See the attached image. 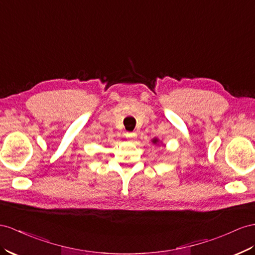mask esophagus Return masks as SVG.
<instances>
[{
    "label": "esophagus",
    "instance_id": "esophagus-1",
    "mask_svg": "<svg viewBox=\"0 0 255 255\" xmlns=\"http://www.w3.org/2000/svg\"><path fill=\"white\" fill-rule=\"evenodd\" d=\"M126 138H127L128 141L133 142L135 140V138H136V133L135 132H127L126 133Z\"/></svg>",
    "mask_w": 255,
    "mask_h": 255
}]
</instances>
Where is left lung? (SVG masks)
Masks as SVG:
<instances>
[{"label":"left lung","instance_id":"obj_1","mask_svg":"<svg viewBox=\"0 0 255 255\" xmlns=\"http://www.w3.org/2000/svg\"><path fill=\"white\" fill-rule=\"evenodd\" d=\"M152 143L154 145H158V144H162V142H160L159 141V139H157V138H153L152 139Z\"/></svg>","mask_w":255,"mask_h":255}]
</instances>
